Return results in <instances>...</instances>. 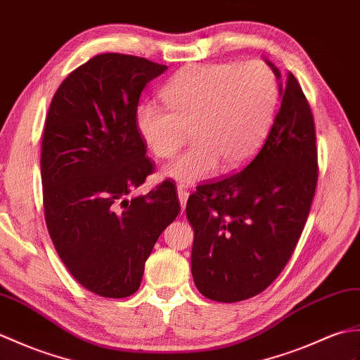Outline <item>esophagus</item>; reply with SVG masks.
I'll use <instances>...</instances> for the list:
<instances>
[{
    "label": "esophagus",
    "instance_id": "34e87169",
    "mask_svg": "<svg viewBox=\"0 0 360 360\" xmlns=\"http://www.w3.org/2000/svg\"><path fill=\"white\" fill-rule=\"evenodd\" d=\"M177 194H179V198H180L181 210H185L186 202H188V197H189V191L185 189L183 186H179V188H177Z\"/></svg>",
    "mask_w": 360,
    "mask_h": 360
}]
</instances>
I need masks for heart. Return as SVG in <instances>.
Returning <instances> with one entry per match:
<instances>
[{
	"mask_svg": "<svg viewBox=\"0 0 360 360\" xmlns=\"http://www.w3.org/2000/svg\"><path fill=\"white\" fill-rule=\"evenodd\" d=\"M162 97L166 106L141 103L135 126L158 158L185 154L165 167L180 183L200 181L215 171H234L257 153L276 112L278 87L265 63H214L183 68Z\"/></svg>",
	"mask_w": 360,
	"mask_h": 360,
	"instance_id": "1",
	"label": "heart"
}]
</instances>
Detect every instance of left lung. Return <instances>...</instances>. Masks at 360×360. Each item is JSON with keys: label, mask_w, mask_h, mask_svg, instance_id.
Segmentation results:
<instances>
[{"label": "left lung", "mask_w": 360, "mask_h": 360, "mask_svg": "<svg viewBox=\"0 0 360 360\" xmlns=\"http://www.w3.org/2000/svg\"><path fill=\"white\" fill-rule=\"evenodd\" d=\"M281 95L268 137L248 166L188 198L194 283L215 302H240L266 290L288 263L309 215L319 179L314 117L291 72Z\"/></svg>", "instance_id": "8db88e82"}]
</instances>
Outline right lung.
<instances>
[{"mask_svg": "<svg viewBox=\"0 0 360 360\" xmlns=\"http://www.w3.org/2000/svg\"><path fill=\"white\" fill-rule=\"evenodd\" d=\"M166 69L134 55H95L63 79L46 117L47 231L69 273L101 297L139 290L157 238L180 212L169 180L131 197L155 169L135 112L141 91Z\"/></svg>", "mask_w": 360, "mask_h": 360, "instance_id": "obj_1", "label": "right lung"}]
</instances>
